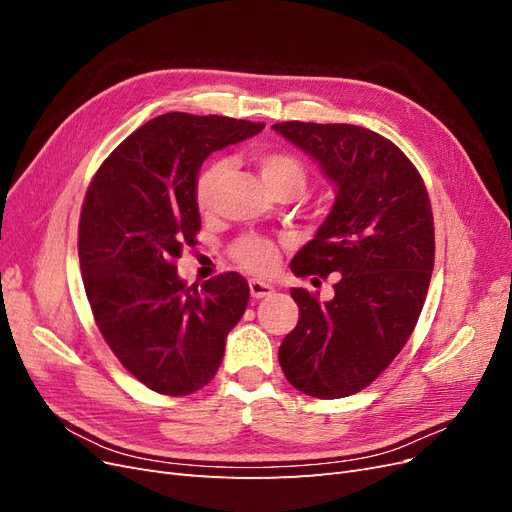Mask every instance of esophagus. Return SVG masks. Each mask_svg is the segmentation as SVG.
I'll use <instances>...</instances> for the list:
<instances>
[{
	"instance_id": "1",
	"label": "esophagus",
	"mask_w": 512,
	"mask_h": 512,
	"mask_svg": "<svg viewBox=\"0 0 512 512\" xmlns=\"http://www.w3.org/2000/svg\"><path fill=\"white\" fill-rule=\"evenodd\" d=\"M273 292V286L267 282H260V280H250V294L254 299H262V297H269Z\"/></svg>"
}]
</instances>
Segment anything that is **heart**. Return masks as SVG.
I'll return each instance as SVG.
<instances>
[{
    "label": "heart",
    "instance_id": "1",
    "mask_svg": "<svg viewBox=\"0 0 512 512\" xmlns=\"http://www.w3.org/2000/svg\"><path fill=\"white\" fill-rule=\"evenodd\" d=\"M254 162L260 170L262 179L269 185V190L277 194L297 196L303 192L307 183L305 164L292 156L288 151L280 149H260L254 153ZM230 164L222 158L207 162L198 170L194 179V205L200 215H211L218 207L220 190L228 175ZM230 256L239 267L252 273H269L277 262V247L273 241L262 237H243L230 247Z\"/></svg>",
    "mask_w": 512,
    "mask_h": 512
}]
</instances>
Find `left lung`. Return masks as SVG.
Wrapping results in <instances>:
<instances>
[{"instance_id":"8db88e82","label":"left lung","mask_w":512,"mask_h":512,"mask_svg":"<svg viewBox=\"0 0 512 512\" xmlns=\"http://www.w3.org/2000/svg\"><path fill=\"white\" fill-rule=\"evenodd\" d=\"M337 188L329 218L292 258L299 277L327 280L320 303L292 288L299 322L280 346L286 380L305 395L337 399L363 391L410 339L436 256L429 194L416 166L389 138L350 123H275Z\"/></svg>"}]
</instances>
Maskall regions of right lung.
<instances>
[{
	"instance_id": "obj_1",
	"label": "right lung",
	"mask_w": 512,
	"mask_h": 512,
	"mask_svg": "<svg viewBox=\"0 0 512 512\" xmlns=\"http://www.w3.org/2000/svg\"><path fill=\"white\" fill-rule=\"evenodd\" d=\"M265 123L166 113L132 132L91 179L79 222L87 299L108 348L160 395L183 397L218 371L250 286L235 271L185 286L175 260L194 247V179L226 145Z\"/></svg>"
}]
</instances>
